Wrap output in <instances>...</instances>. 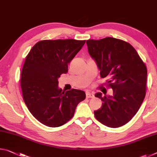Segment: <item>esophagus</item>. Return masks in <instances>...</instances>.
Returning <instances> with one entry per match:
<instances>
[{"label": "esophagus", "instance_id": "34e87169", "mask_svg": "<svg viewBox=\"0 0 157 157\" xmlns=\"http://www.w3.org/2000/svg\"><path fill=\"white\" fill-rule=\"evenodd\" d=\"M86 97L87 98H94V95L92 93H91V92H86Z\"/></svg>", "mask_w": 157, "mask_h": 157}]
</instances>
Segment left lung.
Returning a JSON list of instances; mask_svg holds the SVG:
<instances>
[{"instance_id":"left-lung-1","label":"left lung","mask_w":157,"mask_h":157,"mask_svg":"<svg viewBox=\"0 0 157 157\" xmlns=\"http://www.w3.org/2000/svg\"><path fill=\"white\" fill-rule=\"evenodd\" d=\"M89 55L100 70L102 78L110 79L111 96L97 98L102 106L94 111L97 120L110 128H117L128 123L137 113L145 96L146 66L138 52L130 44L111 37L86 42Z\"/></svg>"}]
</instances>
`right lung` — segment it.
Masks as SVG:
<instances>
[{"mask_svg":"<svg viewBox=\"0 0 157 157\" xmlns=\"http://www.w3.org/2000/svg\"><path fill=\"white\" fill-rule=\"evenodd\" d=\"M84 43L85 40L73 39L42 40L26 56L21 75L22 95L30 113L44 125H63L86 98L83 91L65 92L58 86V79L68 72V64Z\"/></svg>","mask_w":157,"mask_h":157,"instance_id":"1","label":"right lung"}]
</instances>
